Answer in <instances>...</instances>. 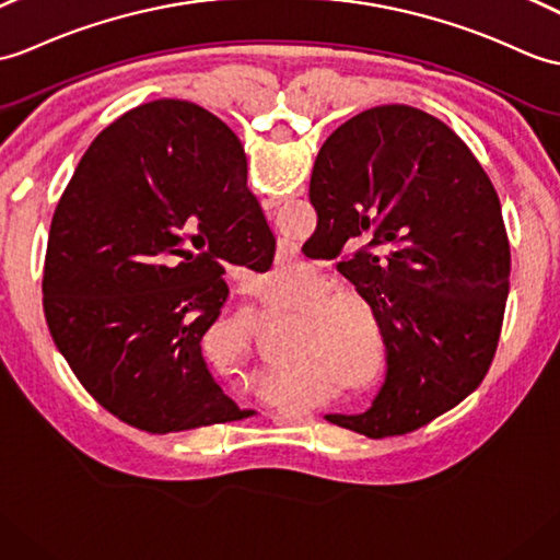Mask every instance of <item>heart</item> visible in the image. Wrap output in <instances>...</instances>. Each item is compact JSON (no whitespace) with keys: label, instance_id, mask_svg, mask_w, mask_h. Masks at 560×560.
I'll return each instance as SVG.
<instances>
[{"label":"heart","instance_id":"1","mask_svg":"<svg viewBox=\"0 0 560 560\" xmlns=\"http://www.w3.org/2000/svg\"><path fill=\"white\" fill-rule=\"evenodd\" d=\"M312 269L307 265L293 262V259H277L269 275L262 279V289L275 298L277 303H285V298L310 289ZM317 353L329 362L336 374H350L353 388H370L376 382L374 362L370 360V336L360 324L334 317L324 324V339L317 343Z\"/></svg>","mask_w":560,"mask_h":560}]
</instances>
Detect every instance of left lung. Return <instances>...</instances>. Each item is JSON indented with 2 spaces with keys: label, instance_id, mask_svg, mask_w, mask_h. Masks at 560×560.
I'll list each match as a JSON object with an SVG mask.
<instances>
[{
  "label": "left lung",
  "instance_id": "left-lung-1",
  "mask_svg": "<svg viewBox=\"0 0 560 560\" xmlns=\"http://www.w3.org/2000/svg\"><path fill=\"white\" fill-rule=\"evenodd\" d=\"M221 128L245 162L241 140ZM310 202L317 248L355 250L339 269L386 346L372 406L324 418L370 439L415 432L470 396L497 353L511 275L499 195L444 121L382 104L324 142Z\"/></svg>",
  "mask_w": 560,
  "mask_h": 560
}]
</instances>
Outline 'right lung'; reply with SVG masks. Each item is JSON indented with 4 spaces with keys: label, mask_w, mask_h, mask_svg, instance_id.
Segmentation results:
<instances>
[{
    "label": "right lung",
    "mask_w": 560,
    "mask_h": 560,
    "mask_svg": "<svg viewBox=\"0 0 560 560\" xmlns=\"http://www.w3.org/2000/svg\"><path fill=\"white\" fill-rule=\"evenodd\" d=\"M214 114L126 112L93 140L51 217L49 334L102 408L150 434L248 418L202 358L224 265H271L275 233Z\"/></svg>",
    "instance_id": "obj_1"
}]
</instances>
